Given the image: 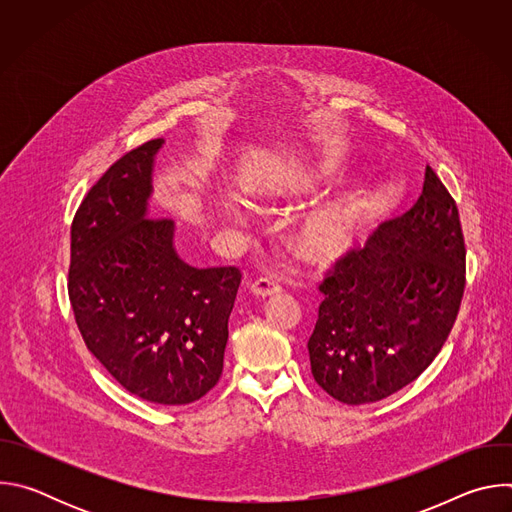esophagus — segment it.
<instances>
[{
  "label": "esophagus",
  "instance_id": "obj_1",
  "mask_svg": "<svg viewBox=\"0 0 512 512\" xmlns=\"http://www.w3.org/2000/svg\"><path fill=\"white\" fill-rule=\"evenodd\" d=\"M249 291L255 298H271V296L279 294L281 287L271 279H257L255 283H251Z\"/></svg>",
  "mask_w": 512,
  "mask_h": 512
}]
</instances>
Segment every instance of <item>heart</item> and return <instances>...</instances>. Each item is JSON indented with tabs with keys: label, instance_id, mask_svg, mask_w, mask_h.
<instances>
[{
	"label": "heart",
	"instance_id": "b5f03b06",
	"mask_svg": "<svg viewBox=\"0 0 512 512\" xmlns=\"http://www.w3.org/2000/svg\"><path fill=\"white\" fill-rule=\"evenodd\" d=\"M338 174L336 164L324 156H306L277 168L255 184L253 194L265 212L294 206L318 194ZM371 188L352 178L332 196L306 212L287 235V245L310 267L330 269L354 255L371 225ZM237 223H245L239 208L229 210Z\"/></svg>",
	"mask_w": 512,
	"mask_h": 512
}]
</instances>
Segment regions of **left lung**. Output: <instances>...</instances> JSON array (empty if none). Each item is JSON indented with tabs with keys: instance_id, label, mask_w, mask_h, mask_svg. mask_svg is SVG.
<instances>
[{
	"instance_id": "left-lung-1",
	"label": "left lung",
	"mask_w": 512,
	"mask_h": 512,
	"mask_svg": "<svg viewBox=\"0 0 512 512\" xmlns=\"http://www.w3.org/2000/svg\"><path fill=\"white\" fill-rule=\"evenodd\" d=\"M466 249L458 206L427 166L423 192L320 283L308 342L312 375L346 405L381 401L413 383L456 322Z\"/></svg>"
}]
</instances>
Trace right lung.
<instances>
[{
	"mask_svg": "<svg viewBox=\"0 0 512 512\" xmlns=\"http://www.w3.org/2000/svg\"><path fill=\"white\" fill-rule=\"evenodd\" d=\"M152 139L89 190L70 227L68 298L87 348L129 393L186 405L223 375L237 267L198 269L176 251V225L150 218Z\"/></svg>",
	"mask_w": 512,
	"mask_h": 512,
	"instance_id": "1",
	"label": "right lung"
}]
</instances>
